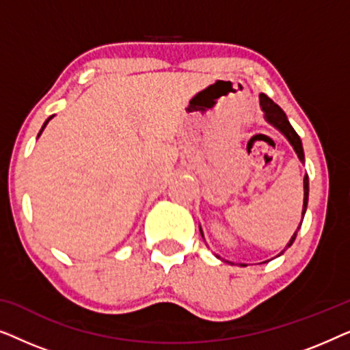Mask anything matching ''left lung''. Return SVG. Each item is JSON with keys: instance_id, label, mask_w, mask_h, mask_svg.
<instances>
[{"instance_id": "8db88e82", "label": "left lung", "mask_w": 350, "mask_h": 350, "mask_svg": "<svg viewBox=\"0 0 350 350\" xmlns=\"http://www.w3.org/2000/svg\"><path fill=\"white\" fill-rule=\"evenodd\" d=\"M260 105H261V109L262 111H265V118H266V121L269 122V124H272V126H274L277 131H280L282 133H284V135L286 137V140L290 142V145L293 146V150H295V152L296 154H298V157H299V161L301 162H304V151H303V143H301V138H299V135L298 133L295 132V129L291 127V124L288 122V119H286V114L282 111V108L279 107V105L277 103H274L272 102V100L267 97V95H265V94H261L260 95ZM308 200H309V176H308V174L304 175V204H303V218H304V213H306V208H308ZM301 223H303V219H301ZM299 228H301V224H299ZM298 228V229H299ZM200 234H202V229H200ZM296 234H298V231H296L293 236H291V239H290V242L286 243V248L288 247H291V243L295 242V239H296ZM202 237H204V234H202ZM284 253V252H282ZM219 258V256H218ZM242 266H245V265H242Z\"/></svg>"}]
</instances>
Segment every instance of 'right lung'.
<instances>
[{
    "label": "right lung",
    "mask_w": 350,
    "mask_h": 350,
    "mask_svg": "<svg viewBox=\"0 0 350 350\" xmlns=\"http://www.w3.org/2000/svg\"><path fill=\"white\" fill-rule=\"evenodd\" d=\"M49 119H51V118H49ZM49 119H47V121H46V122H44V126H42V127H41V131H40V133H38V137H40V135H41V132H42V131H44V127H46V124H47V122H49Z\"/></svg>",
    "instance_id": "right-lung-1"
}]
</instances>
